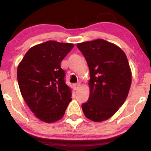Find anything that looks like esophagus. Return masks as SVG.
I'll use <instances>...</instances> for the list:
<instances>
[{"label":"esophagus","mask_w":151,"mask_h":151,"mask_svg":"<svg viewBox=\"0 0 151 151\" xmlns=\"http://www.w3.org/2000/svg\"><path fill=\"white\" fill-rule=\"evenodd\" d=\"M79 86H80V83H77V84H74V88H75V89H79Z\"/></svg>","instance_id":"1"}]
</instances>
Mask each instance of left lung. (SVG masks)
<instances>
[{"instance_id": "obj_1", "label": "left lung", "mask_w": 151, "mask_h": 151, "mask_svg": "<svg viewBox=\"0 0 151 151\" xmlns=\"http://www.w3.org/2000/svg\"><path fill=\"white\" fill-rule=\"evenodd\" d=\"M87 62L90 72V94L81 104L87 119L106 120L117 111L127 98L131 72L125 53L102 39L77 44Z\"/></svg>"}]
</instances>
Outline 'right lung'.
Returning a JSON list of instances; mask_svg holds the SVG:
<instances>
[{"instance_id":"obj_1","label":"right lung","mask_w":151,"mask_h":151,"mask_svg":"<svg viewBox=\"0 0 151 151\" xmlns=\"http://www.w3.org/2000/svg\"><path fill=\"white\" fill-rule=\"evenodd\" d=\"M73 44L47 41L31 47L19 64L20 92L36 117L47 123L62 119L72 100L61 62Z\"/></svg>"}]
</instances>
